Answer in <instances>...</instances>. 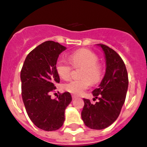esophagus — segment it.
<instances>
[{"mask_svg": "<svg viewBox=\"0 0 147 147\" xmlns=\"http://www.w3.org/2000/svg\"><path fill=\"white\" fill-rule=\"evenodd\" d=\"M72 98L73 99H76V98H77V96H74V95H73Z\"/></svg>", "mask_w": 147, "mask_h": 147, "instance_id": "34e87169", "label": "esophagus"}]
</instances>
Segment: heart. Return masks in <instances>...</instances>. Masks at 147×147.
Segmentation results:
<instances>
[{
	"label": "heart",
	"instance_id": "b5f03b06",
	"mask_svg": "<svg viewBox=\"0 0 147 147\" xmlns=\"http://www.w3.org/2000/svg\"><path fill=\"white\" fill-rule=\"evenodd\" d=\"M70 62L74 67H82L80 73V79L71 80L63 85L65 91L74 95L82 94L92 83H97L102 80L103 68L98 62V56L92 51L81 49L69 56ZM63 58H59L56 62V71L62 80H67L71 76L72 67Z\"/></svg>",
	"mask_w": 147,
	"mask_h": 147
}]
</instances>
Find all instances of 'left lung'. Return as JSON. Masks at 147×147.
I'll use <instances>...</instances> for the list:
<instances>
[{"mask_svg": "<svg viewBox=\"0 0 147 147\" xmlns=\"http://www.w3.org/2000/svg\"><path fill=\"white\" fill-rule=\"evenodd\" d=\"M105 53L106 72L98 88L92 92L93 99L99 101L92 104L84 98L85 105L82 119L88 127L93 129L107 128L113 123L125 102L128 88V74L124 61L113 49L103 44H97Z\"/></svg>", "mask_w": 147, "mask_h": 147, "instance_id": "left-lung-1", "label": "left lung"}]
</instances>
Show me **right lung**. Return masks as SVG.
Segmentation results:
<instances>
[{"label": "right lung", "mask_w": 147, "mask_h": 147, "mask_svg": "<svg viewBox=\"0 0 147 147\" xmlns=\"http://www.w3.org/2000/svg\"><path fill=\"white\" fill-rule=\"evenodd\" d=\"M66 47L46 41L27 55L20 72L22 98L28 117L38 128L45 131L59 129L65 121V110L72 101L68 92L51 98L59 76L56 62Z\"/></svg>", "instance_id": "1"}]
</instances>
